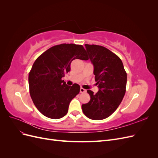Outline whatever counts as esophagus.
<instances>
[{"mask_svg":"<svg viewBox=\"0 0 158 158\" xmlns=\"http://www.w3.org/2000/svg\"><path fill=\"white\" fill-rule=\"evenodd\" d=\"M80 93H85V92H86V89L81 88L80 89Z\"/></svg>","mask_w":158,"mask_h":158,"instance_id":"1","label":"esophagus"}]
</instances>
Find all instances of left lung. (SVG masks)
Returning a JSON list of instances; mask_svg holds the SVG:
<instances>
[{
  "label": "left lung",
  "mask_w": 158,
  "mask_h": 158,
  "mask_svg": "<svg viewBox=\"0 0 158 158\" xmlns=\"http://www.w3.org/2000/svg\"><path fill=\"white\" fill-rule=\"evenodd\" d=\"M89 58L94 65L95 80L99 91L88 89L89 102L82 106V111L92 120H102L115 111L126 92L127 75L123 62L103 46L85 44Z\"/></svg>",
  "instance_id": "1"
}]
</instances>
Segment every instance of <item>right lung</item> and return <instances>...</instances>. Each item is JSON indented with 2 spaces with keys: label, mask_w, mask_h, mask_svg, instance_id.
Instances as JSON below:
<instances>
[{
  "label": "right lung",
  "mask_w": 158,
  "mask_h": 158,
  "mask_svg": "<svg viewBox=\"0 0 158 158\" xmlns=\"http://www.w3.org/2000/svg\"><path fill=\"white\" fill-rule=\"evenodd\" d=\"M74 59L88 60L81 45L63 44L45 51L35 60L29 73L30 96L44 116L60 118L68 113L69 104L80 92V85H66L62 78L70 70Z\"/></svg>",
  "instance_id": "1"
}]
</instances>
